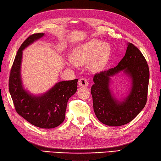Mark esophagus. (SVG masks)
<instances>
[{
  "instance_id": "34e87169",
  "label": "esophagus",
  "mask_w": 161,
  "mask_h": 161,
  "mask_svg": "<svg viewBox=\"0 0 161 161\" xmlns=\"http://www.w3.org/2000/svg\"><path fill=\"white\" fill-rule=\"evenodd\" d=\"M88 84L89 83H88L87 79H85V78H80L78 80V85L80 87H87Z\"/></svg>"
}]
</instances>
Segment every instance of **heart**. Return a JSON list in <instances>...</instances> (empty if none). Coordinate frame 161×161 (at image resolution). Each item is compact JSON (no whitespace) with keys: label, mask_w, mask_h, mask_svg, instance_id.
I'll list each match as a JSON object with an SVG mask.
<instances>
[{"label":"heart","mask_w":161,"mask_h":161,"mask_svg":"<svg viewBox=\"0 0 161 161\" xmlns=\"http://www.w3.org/2000/svg\"><path fill=\"white\" fill-rule=\"evenodd\" d=\"M112 55V47L109 43L91 39L78 47L75 48L71 53V61L67 62L69 66L74 63L84 64L89 62L88 67L90 71L99 72L102 71L109 62Z\"/></svg>","instance_id":"b5f03b06"}]
</instances>
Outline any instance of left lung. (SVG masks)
Here are the masks:
<instances>
[{
  "label": "left lung",
  "mask_w": 161,
  "mask_h": 161,
  "mask_svg": "<svg viewBox=\"0 0 161 161\" xmlns=\"http://www.w3.org/2000/svg\"><path fill=\"white\" fill-rule=\"evenodd\" d=\"M125 55L117 66L94 75L92 86L94 113L101 123L119 126L129 123L145 106L148 92L149 69L140 51L128 43ZM121 70L131 80L130 94L122 101L117 100L109 89L110 78Z\"/></svg>",
  "instance_id": "left-lung-1"
}]
</instances>
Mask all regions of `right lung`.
Wrapping results in <instances>:
<instances>
[{
	"instance_id": "1",
	"label": "right lung",
	"mask_w": 161,
	"mask_h": 161,
	"mask_svg": "<svg viewBox=\"0 0 161 161\" xmlns=\"http://www.w3.org/2000/svg\"><path fill=\"white\" fill-rule=\"evenodd\" d=\"M44 33L33 34L19 48L10 71L9 91L16 113L32 125L42 129H53L64 122L69 99L77 90L78 79L58 82L47 92L35 96L23 87L21 64L23 50Z\"/></svg>"
}]
</instances>
